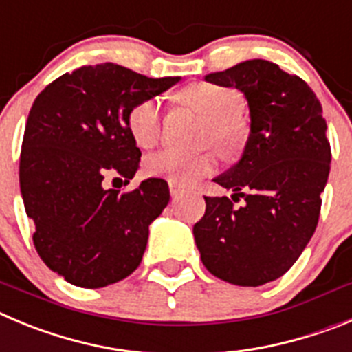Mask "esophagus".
<instances>
[{
	"instance_id": "1",
	"label": "esophagus",
	"mask_w": 352,
	"mask_h": 352,
	"mask_svg": "<svg viewBox=\"0 0 352 352\" xmlns=\"http://www.w3.org/2000/svg\"><path fill=\"white\" fill-rule=\"evenodd\" d=\"M170 192H172V196H173V198H175V196L182 195V192H184V189L180 188L179 184H175V182H170Z\"/></svg>"
}]
</instances>
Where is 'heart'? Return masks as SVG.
I'll use <instances>...</instances> for the list:
<instances>
[{
	"label": "heart",
	"mask_w": 352,
	"mask_h": 352,
	"mask_svg": "<svg viewBox=\"0 0 352 352\" xmlns=\"http://www.w3.org/2000/svg\"><path fill=\"white\" fill-rule=\"evenodd\" d=\"M179 100L207 119L204 142H214L226 156H236L245 145L249 128L242 119V96L236 91L214 84L188 85ZM128 131L140 147H153L161 135V107L156 98L138 101L128 113ZM217 166L210 151L188 153L179 148H163L145 161V172L170 182L191 186L210 175Z\"/></svg>",
	"instance_id": "heart-1"
}]
</instances>
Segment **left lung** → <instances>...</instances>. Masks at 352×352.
<instances>
[{"instance_id": "8db88e82", "label": "left lung", "mask_w": 352, "mask_h": 352, "mask_svg": "<svg viewBox=\"0 0 352 352\" xmlns=\"http://www.w3.org/2000/svg\"><path fill=\"white\" fill-rule=\"evenodd\" d=\"M205 80L245 96L251 131L242 157L214 182L246 199L205 196L192 228L205 268L236 286H261L286 274L314 235L331 151L318 96L296 75L249 59Z\"/></svg>"}]
</instances>
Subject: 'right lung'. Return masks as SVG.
<instances>
[{"label": "right lung", "instance_id": "right-lung-1", "mask_svg": "<svg viewBox=\"0 0 352 352\" xmlns=\"http://www.w3.org/2000/svg\"><path fill=\"white\" fill-rule=\"evenodd\" d=\"M180 77L148 78L121 65L82 66L38 94L22 140L21 195L47 267L78 287H105L137 270L148 226L170 201L168 184L145 179L129 192L107 173L133 179L140 148L128 131L138 101Z\"/></svg>", "mask_w": 352, "mask_h": 352}]
</instances>
